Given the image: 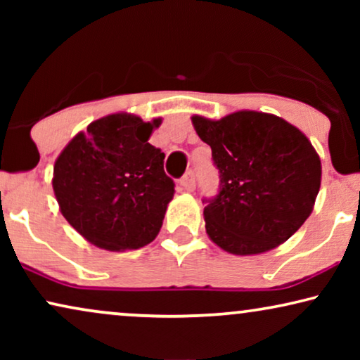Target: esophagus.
Wrapping results in <instances>:
<instances>
[{"label": "esophagus", "instance_id": "1", "mask_svg": "<svg viewBox=\"0 0 360 360\" xmlns=\"http://www.w3.org/2000/svg\"><path fill=\"white\" fill-rule=\"evenodd\" d=\"M180 184H181V186H184L186 191L193 190L195 188V174H193V172H191V170L186 172V174L181 176Z\"/></svg>", "mask_w": 360, "mask_h": 360}]
</instances>
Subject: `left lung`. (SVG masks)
<instances>
[{
  "label": "left lung",
  "instance_id": "obj_1",
  "mask_svg": "<svg viewBox=\"0 0 360 360\" xmlns=\"http://www.w3.org/2000/svg\"><path fill=\"white\" fill-rule=\"evenodd\" d=\"M191 122L219 170V193L203 211L210 239L229 254L254 255L292 238L321 185L308 137L282 117L249 110Z\"/></svg>",
  "mask_w": 360,
  "mask_h": 360
}]
</instances>
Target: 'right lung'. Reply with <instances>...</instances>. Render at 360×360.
<instances>
[{
	"instance_id": "right-lung-1",
	"label": "right lung",
	"mask_w": 360,
	"mask_h": 360,
	"mask_svg": "<svg viewBox=\"0 0 360 360\" xmlns=\"http://www.w3.org/2000/svg\"><path fill=\"white\" fill-rule=\"evenodd\" d=\"M162 120L115 112L88 124L57 157L52 186L63 218L106 250L139 249L159 234L175 184L149 144Z\"/></svg>"
}]
</instances>
